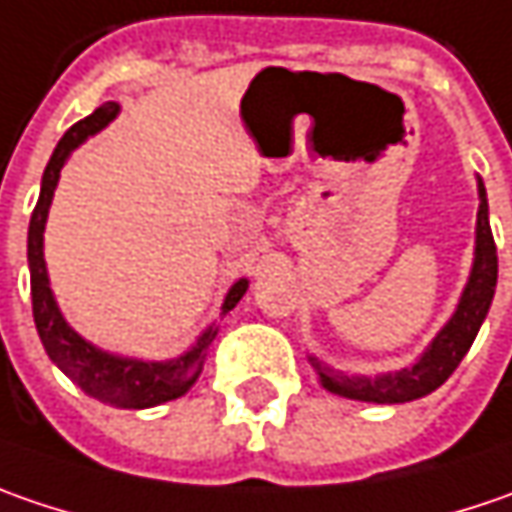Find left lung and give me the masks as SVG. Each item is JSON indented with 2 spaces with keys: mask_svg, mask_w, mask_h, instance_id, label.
<instances>
[{
  "mask_svg": "<svg viewBox=\"0 0 512 512\" xmlns=\"http://www.w3.org/2000/svg\"><path fill=\"white\" fill-rule=\"evenodd\" d=\"M496 280H499V255H496V240L490 232V217H487V191L478 180V220H476V257H473V272L461 292L456 312L447 321V326L435 335V341L427 346V352L412 364L398 372L384 375H344L332 367L321 364L318 358H309L318 372L321 384L335 395L355 398V401H372V404H404L430 395L438 389L461 364L467 349L476 341L478 329L487 318V309L496 295Z\"/></svg>",
  "mask_w": 512,
  "mask_h": 512,
  "instance_id": "left-lung-1",
  "label": "left lung"
}]
</instances>
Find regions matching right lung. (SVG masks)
<instances>
[{
    "label": "right lung",
    "mask_w": 512,
    "mask_h": 512,
    "mask_svg": "<svg viewBox=\"0 0 512 512\" xmlns=\"http://www.w3.org/2000/svg\"><path fill=\"white\" fill-rule=\"evenodd\" d=\"M120 114L117 102H105L94 114H88L85 120L71 125L62 140L56 143L54 154L45 166L42 174V189L39 200L31 214V226H28V266H31V300H34V323L39 332V341L45 346L48 358L56 367L62 369L85 395L97 398L102 404L111 407H123V410H145V407H157L174 401L180 395H186L194 381L200 378L203 364H206V352L212 346L217 326H209L197 344L191 346L186 355L174 358V361H137V358H123V355H111L102 352L94 344H88L85 338H79L77 332L65 323L59 306H56L51 283H48V269H45V255H42V232H45V220L48 209L54 200V189L59 183V171L65 166V160L71 157V151L82 145L91 134L102 131ZM249 280L240 278L229 289V295L223 300V315L232 312L237 300L246 295Z\"/></svg>",
    "instance_id": "right-lung-1"
}]
</instances>
